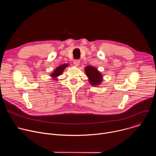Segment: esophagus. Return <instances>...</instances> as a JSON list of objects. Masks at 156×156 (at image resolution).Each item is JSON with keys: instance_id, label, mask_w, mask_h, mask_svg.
Returning a JSON list of instances; mask_svg holds the SVG:
<instances>
[{"instance_id": "obj_1", "label": "esophagus", "mask_w": 156, "mask_h": 156, "mask_svg": "<svg viewBox=\"0 0 156 156\" xmlns=\"http://www.w3.org/2000/svg\"><path fill=\"white\" fill-rule=\"evenodd\" d=\"M80 60H78V59H75V60H74V61H73L74 65H75V66H76L80 65Z\"/></svg>"}]
</instances>
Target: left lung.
<instances>
[{
	"mask_svg": "<svg viewBox=\"0 0 156 156\" xmlns=\"http://www.w3.org/2000/svg\"><path fill=\"white\" fill-rule=\"evenodd\" d=\"M85 72L91 85H99L102 81V76L101 73L97 69L89 65L85 68Z\"/></svg>",
	"mask_w": 156,
	"mask_h": 156,
	"instance_id": "8db88e82",
	"label": "left lung"
}]
</instances>
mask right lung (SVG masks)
<instances>
[{"label":"right lung","mask_w":156,"mask_h":156,"mask_svg":"<svg viewBox=\"0 0 156 156\" xmlns=\"http://www.w3.org/2000/svg\"><path fill=\"white\" fill-rule=\"evenodd\" d=\"M69 66V64H63V65H60L59 66H58V67L54 71V72H52V73L51 74V76L54 78V79H55L54 80H56V77L58 76L59 75H60L63 70H65V69L66 67V66Z\"/></svg>","instance_id":"obj_1"}]
</instances>
